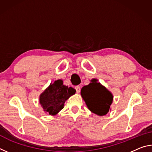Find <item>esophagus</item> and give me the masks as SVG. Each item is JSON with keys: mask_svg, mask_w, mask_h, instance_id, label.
Listing matches in <instances>:
<instances>
[{"mask_svg": "<svg viewBox=\"0 0 152 152\" xmlns=\"http://www.w3.org/2000/svg\"><path fill=\"white\" fill-rule=\"evenodd\" d=\"M75 89H76L77 93H79V92H80V86H76V87H75Z\"/></svg>", "mask_w": 152, "mask_h": 152, "instance_id": "34e87169", "label": "esophagus"}]
</instances>
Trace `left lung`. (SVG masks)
Wrapping results in <instances>:
<instances>
[{
  "mask_svg": "<svg viewBox=\"0 0 152 152\" xmlns=\"http://www.w3.org/2000/svg\"><path fill=\"white\" fill-rule=\"evenodd\" d=\"M81 95L88 109L99 116L109 112L113 102V95L97 80L92 79L88 85L82 87Z\"/></svg>",
  "mask_w": 152,
  "mask_h": 152,
  "instance_id": "1",
  "label": "left lung"
}]
</instances>
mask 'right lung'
Returning <instances> with one entry per match:
<instances>
[{
    "mask_svg": "<svg viewBox=\"0 0 152 152\" xmlns=\"http://www.w3.org/2000/svg\"><path fill=\"white\" fill-rule=\"evenodd\" d=\"M75 92V89L64 85L61 80H58L40 95L39 102L44 111L54 115L63 109L66 100Z\"/></svg>",
    "mask_w": 152,
    "mask_h": 152,
    "instance_id": "right-lung-1",
    "label": "right lung"
}]
</instances>
